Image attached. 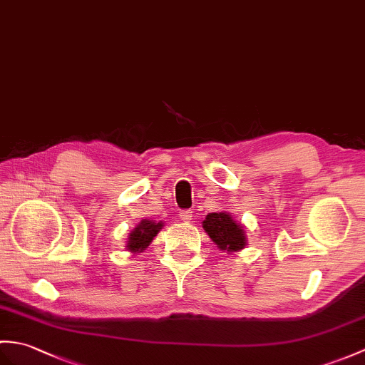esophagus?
Wrapping results in <instances>:
<instances>
[{
  "mask_svg": "<svg viewBox=\"0 0 365 365\" xmlns=\"http://www.w3.org/2000/svg\"><path fill=\"white\" fill-rule=\"evenodd\" d=\"M179 216H180V219H182L183 222H191L192 211H191V210H182L180 213H179Z\"/></svg>",
  "mask_w": 365,
  "mask_h": 365,
  "instance_id": "34e87169",
  "label": "esophagus"
}]
</instances>
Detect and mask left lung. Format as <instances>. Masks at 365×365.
<instances>
[{
  "mask_svg": "<svg viewBox=\"0 0 365 365\" xmlns=\"http://www.w3.org/2000/svg\"><path fill=\"white\" fill-rule=\"evenodd\" d=\"M202 227L210 240L217 245V249L224 252H240L247 245V235L244 232V225L235 221L228 211L208 213Z\"/></svg>",
  "mask_w": 365,
  "mask_h": 365,
  "instance_id": "8db88e82",
  "label": "left lung"
}]
</instances>
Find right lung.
<instances>
[{
    "label": "right lung",
    "instance_id": "add662e5",
    "mask_svg": "<svg viewBox=\"0 0 365 365\" xmlns=\"http://www.w3.org/2000/svg\"><path fill=\"white\" fill-rule=\"evenodd\" d=\"M163 222L160 221H150V219H141V222L133 228V230L127 236L125 250L130 252L132 255H137L148 249V245L154 241L158 232L163 228Z\"/></svg>",
    "mask_w": 365,
    "mask_h": 365
}]
</instances>
